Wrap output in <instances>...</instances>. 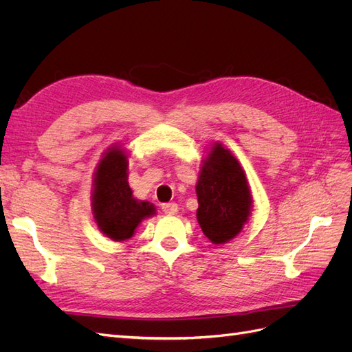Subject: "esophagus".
<instances>
[{
  "instance_id": "esophagus-1",
  "label": "esophagus",
  "mask_w": 352,
  "mask_h": 352,
  "mask_svg": "<svg viewBox=\"0 0 352 352\" xmlns=\"http://www.w3.org/2000/svg\"><path fill=\"white\" fill-rule=\"evenodd\" d=\"M162 210H163L164 214L173 216L177 212V204H175V202H166V204L162 206Z\"/></svg>"
}]
</instances>
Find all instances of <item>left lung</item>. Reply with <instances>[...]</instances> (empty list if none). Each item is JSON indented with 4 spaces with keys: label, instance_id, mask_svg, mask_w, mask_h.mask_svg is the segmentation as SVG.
I'll return each instance as SVG.
<instances>
[{
    "label": "left lung",
    "instance_id": "obj_1",
    "mask_svg": "<svg viewBox=\"0 0 352 352\" xmlns=\"http://www.w3.org/2000/svg\"><path fill=\"white\" fill-rule=\"evenodd\" d=\"M197 219L204 235L212 243L235 238L247 223L251 192L238 160L214 144L201 167L197 184Z\"/></svg>",
    "mask_w": 352,
    "mask_h": 352
}]
</instances>
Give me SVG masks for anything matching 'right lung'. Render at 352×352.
<instances>
[{"instance_id":"obj_1","label":"right lung","mask_w":352,"mask_h":352,"mask_svg":"<svg viewBox=\"0 0 352 352\" xmlns=\"http://www.w3.org/2000/svg\"><path fill=\"white\" fill-rule=\"evenodd\" d=\"M127 157L123 150L110 148L100 162L94 180L92 211L100 230L113 241H126L145 219L155 214L148 201L132 197L127 184Z\"/></svg>"}]
</instances>
